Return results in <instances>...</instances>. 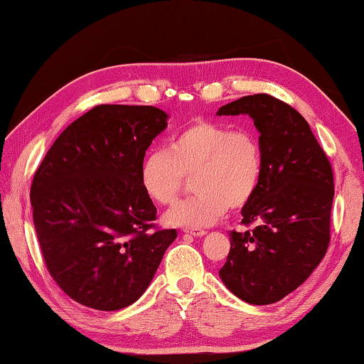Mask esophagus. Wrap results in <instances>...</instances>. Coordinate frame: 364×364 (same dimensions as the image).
Listing matches in <instances>:
<instances>
[{"instance_id":"obj_1","label":"esophagus","mask_w":364,"mask_h":364,"mask_svg":"<svg viewBox=\"0 0 364 364\" xmlns=\"http://www.w3.org/2000/svg\"><path fill=\"white\" fill-rule=\"evenodd\" d=\"M185 234H190L193 237H203L205 234L204 229H198V228H191V229H183Z\"/></svg>"}]
</instances>
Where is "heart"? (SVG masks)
<instances>
[{"label":"heart","mask_w":364,"mask_h":364,"mask_svg":"<svg viewBox=\"0 0 364 364\" xmlns=\"http://www.w3.org/2000/svg\"><path fill=\"white\" fill-rule=\"evenodd\" d=\"M264 174L261 139L251 129L195 121L169 138L166 151H155L141 163V187L159 205H171L191 177L196 195L173 207L165 221L173 226L203 228L239 210L255 198Z\"/></svg>","instance_id":"obj_1"}]
</instances>
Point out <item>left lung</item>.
<instances>
[{"instance_id":"obj_1","label":"left lung","mask_w":364,"mask_h":364,"mask_svg":"<svg viewBox=\"0 0 364 364\" xmlns=\"http://www.w3.org/2000/svg\"><path fill=\"white\" fill-rule=\"evenodd\" d=\"M217 114L253 117L264 155L261 185L242 209V225L255 228L229 232L220 277L239 299L270 305L305 283L327 253L331 163L305 117L273 95H245Z\"/></svg>"}]
</instances>
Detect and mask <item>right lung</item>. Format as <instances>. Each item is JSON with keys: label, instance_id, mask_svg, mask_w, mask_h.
<instances>
[{"label": "right lung", "instance_id": "obj_1", "mask_svg": "<svg viewBox=\"0 0 364 364\" xmlns=\"http://www.w3.org/2000/svg\"><path fill=\"white\" fill-rule=\"evenodd\" d=\"M155 107L97 105L50 147L31 183L41 253L56 284L87 308L116 311L151 284L177 232L155 226L141 187L147 147L166 129Z\"/></svg>", "mask_w": 364, "mask_h": 364}]
</instances>
